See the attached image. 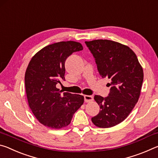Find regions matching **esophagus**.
<instances>
[{"instance_id":"obj_1","label":"esophagus","mask_w":158,"mask_h":158,"mask_svg":"<svg viewBox=\"0 0 158 158\" xmlns=\"http://www.w3.org/2000/svg\"><path fill=\"white\" fill-rule=\"evenodd\" d=\"M93 100V98L91 95H84V101L85 102H90Z\"/></svg>"}]
</instances>
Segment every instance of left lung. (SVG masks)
<instances>
[{"label": "left lung", "instance_id": "1", "mask_svg": "<svg viewBox=\"0 0 158 158\" xmlns=\"http://www.w3.org/2000/svg\"><path fill=\"white\" fill-rule=\"evenodd\" d=\"M85 43L95 58L100 75L111 81L107 97L94 96L100 111L91 121L99 127L115 126L126 118L138 102L143 69L135 53L125 45L108 40Z\"/></svg>", "mask_w": 158, "mask_h": 158}]
</instances>
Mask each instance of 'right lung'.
<instances>
[{"mask_svg":"<svg viewBox=\"0 0 158 158\" xmlns=\"http://www.w3.org/2000/svg\"><path fill=\"white\" fill-rule=\"evenodd\" d=\"M83 50L74 41L48 45L32 58L25 74L28 105L40 123L60 129L70 123L74 114L83 103L84 96L63 93L56 84L65 80V63L74 52Z\"/></svg>","mask_w":158,"mask_h":158,"instance_id":"obj_1","label":"right lung"}]
</instances>
